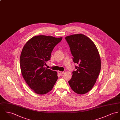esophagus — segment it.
Masks as SVG:
<instances>
[{
	"label": "esophagus",
	"mask_w": 120,
	"mask_h": 120,
	"mask_svg": "<svg viewBox=\"0 0 120 120\" xmlns=\"http://www.w3.org/2000/svg\"><path fill=\"white\" fill-rule=\"evenodd\" d=\"M58 73H59L60 75H63V74H64V71H58Z\"/></svg>",
	"instance_id": "esophagus-1"
}]
</instances>
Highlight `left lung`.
<instances>
[{
    "label": "left lung",
    "instance_id": "1",
    "mask_svg": "<svg viewBox=\"0 0 120 120\" xmlns=\"http://www.w3.org/2000/svg\"><path fill=\"white\" fill-rule=\"evenodd\" d=\"M74 63L78 64L76 71L68 82L72 90L79 94L89 92L94 85L101 69V60L94 43L82 34L65 37Z\"/></svg>",
    "mask_w": 120,
    "mask_h": 120
}]
</instances>
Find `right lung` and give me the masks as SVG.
I'll use <instances>...</instances> for the list:
<instances>
[{
    "instance_id": "obj_1",
    "label": "right lung",
    "mask_w": 120,
    "mask_h": 120,
    "mask_svg": "<svg viewBox=\"0 0 120 120\" xmlns=\"http://www.w3.org/2000/svg\"><path fill=\"white\" fill-rule=\"evenodd\" d=\"M62 37L36 36L24 46L20 56L22 75L26 83L38 94L50 92L57 80V72L44 67L50 59L55 46Z\"/></svg>"
}]
</instances>
